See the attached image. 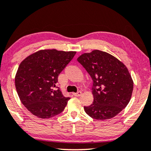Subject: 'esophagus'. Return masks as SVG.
<instances>
[{
  "label": "esophagus",
  "mask_w": 151,
  "mask_h": 151,
  "mask_svg": "<svg viewBox=\"0 0 151 151\" xmlns=\"http://www.w3.org/2000/svg\"><path fill=\"white\" fill-rule=\"evenodd\" d=\"M81 94H82V93L81 92V91H79V92H77V93H73V95H74V96H76V97H79V96H81Z\"/></svg>",
  "instance_id": "obj_1"
}]
</instances>
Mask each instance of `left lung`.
I'll return each mask as SVG.
<instances>
[{"instance_id":"obj_1","label":"left lung","mask_w":151,"mask_h":151,"mask_svg":"<svg viewBox=\"0 0 151 151\" xmlns=\"http://www.w3.org/2000/svg\"><path fill=\"white\" fill-rule=\"evenodd\" d=\"M77 60L93 81V102L83 107L88 115L103 121L114 117L126 107L132 94L134 82L123 62L100 50L83 53Z\"/></svg>"}]
</instances>
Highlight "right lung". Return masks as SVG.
Returning <instances> with one entry per match:
<instances>
[{
    "instance_id": "add662e5",
    "label": "right lung",
    "mask_w": 151,
    "mask_h": 151,
    "mask_svg": "<svg viewBox=\"0 0 151 151\" xmlns=\"http://www.w3.org/2000/svg\"><path fill=\"white\" fill-rule=\"evenodd\" d=\"M76 51L41 49L23 60L15 75V87L21 102L34 116L49 118L64 110L70 98L55 88L59 74Z\"/></svg>"
}]
</instances>
